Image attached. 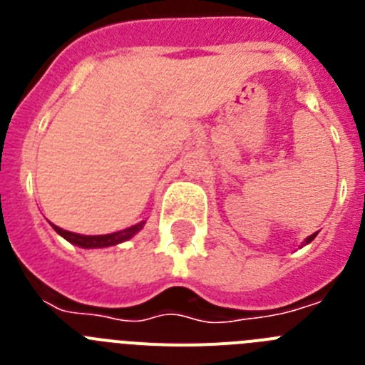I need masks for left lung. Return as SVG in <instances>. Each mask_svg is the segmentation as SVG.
<instances>
[{"mask_svg":"<svg viewBox=\"0 0 365 365\" xmlns=\"http://www.w3.org/2000/svg\"><path fill=\"white\" fill-rule=\"evenodd\" d=\"M316 234H318V232H314V234H312V235H309L307 240L303 241V245H309V243H311V241H312V240H314V237H316ZM303 245H302V247H303Z\"/></svg>","mask_w":365,"mask_h":365,"instance_id":"8db88e82","label":"left lung"}]
</instances>
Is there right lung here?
Wrapping results in <instances>:
<instances>
[{
    "instance_id": "add662e5",
    "label": "right lung",
    "mask_w": 365,
    "mask_h": 365,
    "mask_svg": "<svg viewBox=\"0 0 365 365\" xmlns=\"http://www.w3.org/2000/svg\"><path fill=\"white\" fill-rule=\"evenodd\" d=\"M53 225V222H51ZM146 225V221H140L137 222V225H133V227L125 228V230H120V232H113V234H104V235H82V234H74V232H69V230H63V228L56 227V225H53L54 230L58 232V234L62 235L63 240H67L69 243L76 245V247H82V248H104V247H113V245H118L122 243V241H128L131 240L135 234H137L140 228Z\"/></svg>"
}]
</instances>
